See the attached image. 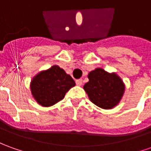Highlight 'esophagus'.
<instances>
[{
    "label": "esophagus",
    "instance_id": "34e87169",
    "mask_svg": "<svg viewBox=\"0 0 151 151\" xmlns=\"http://www.w3.org/2000/svg\"><path fill=\"white\" fill-rule=\"evenodd\" d=\"M83 83V80L82 79H77L76 80V84L78 85V86H81Z\"/></svg>",
    "mask_w": 151,
    "mask_h": 151
}]
</instances>
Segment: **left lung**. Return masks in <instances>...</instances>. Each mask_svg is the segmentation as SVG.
Wrapping results in <instances>:
<instances>
[{"instance_id":"left-lung-1","label":"left lung","mask_w":151,"mask_h":151,"mask_svg":"<svg viewBox=\"0 0 151 151\" xmlns=\"http://www.w3.org/2000/svg\"><path fill=\"white\" fill-rule=\"evenodd\" d=\"M88 79L83 88L95 105L103 109H111L120 101L125 87L118 76L97 68L89 73Z\"/></svg>"}]
</instances>
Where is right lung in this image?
<instances>
[{
    "label": "right lung",
    "mask_w": 151,
    "mask_h": 151,
    "mask_svg": "<svg viewBox=\"0 0 151 151\" xmlns=\"http://www.w3.org/2000/svg\"><path fill=\"white\" fill-rule=\"evenodd\" d=\"M73 86L75 82L71 76L55 65L35 76L31 82L30 89L39 104L50 106L61 101Z\"/></svg>",
    "instance_id": "right-lung-1"
}]
</instances>
